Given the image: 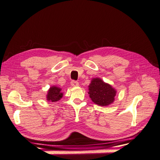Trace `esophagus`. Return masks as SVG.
I'll return each mask as SVG.
<instances>
[{
	"mask_svg": "<svg viewBox=\"0 0 160 160\" xmlns=\"http://www.w3.org/2000/svg\"><path fill=\"white\" fill-rule=\"evenodd\" d=\"M71 85L72 87H77V86H79V83L77 81H71Z\"/></svg>",
	"mask_w": 160,
	"mask_h": 160,
	"instance_id": "34e87169",
	"label": "esophagus"
}]
</instances>
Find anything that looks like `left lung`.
I'll use <instances>...</instances> for the list:
<instances>
[{"instance_id": "obj_1", "label": "left lung", "mask_w": 160, "mask_h": 160, "mask_svg": "<svg viewBox=\"0 0 160 160\" xmlns=\"http://www.w3.org/2000/svg\"><path fill=\"white\" fill-rule=\"evenodd\" d=\"M88 88L89 98L94 103L104 107L114 102L117 91L101 79H92Z\"/></svg>"}]
</instances>
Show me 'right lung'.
Instances as JSON below:
<instances>
[{"label": "right lung", "mask_w": 160, "mask_h": 160, "mask_svg": "<svg viewBox=\"0 0 160 160\" xmlns=\"http://www.w3.org/2000/svg\"><path fill=\"white\" fill-rule=\"evenodd\" d=\"M62 96H63V93L62 92L61 88L56 85H52L48 90L46 98L48 101L57 102L62 98Z\"/></svg>", "instance_id": "1"}]
</instances>
